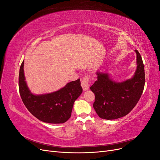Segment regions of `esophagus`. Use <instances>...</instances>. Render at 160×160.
<instances>
[{"label": "esophagus", "instance_id": "esophagus-1", "mask_svg": "<svg viewBox=\"0 0 160 160\" xmlns=\"http://www.w3.org/2000/svg\"><path fill=\"white\" fill-rule=\"evenodd\" d=\"M89 81H90V77L88 75H85L81 79V86L83 88V91L88 90L89 88Z\"/></svg>", "mask_w": 160, "mask_h": 160}]
</instances>
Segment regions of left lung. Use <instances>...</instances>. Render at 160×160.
Here are the masks:
<instances>
[{
    "mask_svg": "<svg viewBox=\"0 0 160 160\" xmlns=\"http://www.w3.org/2000/svg\"><path fill=\"white\" fill-rule=\"evenodd\" d=\"M137 69L132 79L117 83L108 73L97 72L98 80L90 87L95 94L93 108L99 117L116 119L128 115L138 102L144 89V65L138 50Z\"/></svg>",
    "mask_w": 160,
    "mask_h": 160,
    "instance_id": "8db88e82",
    "label": "left lung"
}]
</instances>
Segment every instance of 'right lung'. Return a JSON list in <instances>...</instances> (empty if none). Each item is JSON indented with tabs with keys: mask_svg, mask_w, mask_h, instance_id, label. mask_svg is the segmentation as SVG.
<instances>
[{
	"mask_svg": "<svg viewBox=\"0 0 160 160\" xmlns=\"http://www.w3.org/2000/svg\"><path fill=\"white\" fill-rule=\"evenodd\" d=\"M23 67L24 61L19 71L18 86L22 101L27 109L43 122H66L71 117L75 101L83 91L80 79L71 81L53 93L35 95L31 93L27 85Z\"/></svg>",
	"mask_w": 160,
	"mask_h": 160,
	"instance_id": "add662e5",
	"label": "right lung"
}]
</instances>
